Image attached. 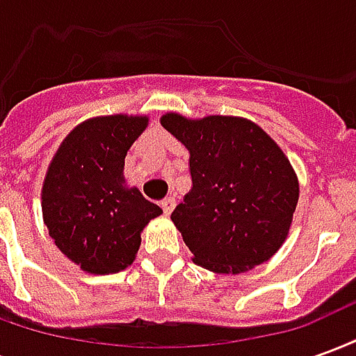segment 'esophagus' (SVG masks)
Instances as JSON below:
<instances>
[{"mask_svg":"<svg viewBox=\"0 0 356 356\" xmlns=\"http://www.w3.org/2000/svg\"><path fill=\"white\" fill-rule=\"evenodd\" d=\"M173 208H175V198H165V200H162V209L165 216H170Z\"/></svg>","mask_w":356,"mask_h":356,"instance_id":"esophagus-1","label":"esophagus"}]
</instances>
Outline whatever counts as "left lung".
<instances>
[{
	"label": "left lung",
	"mask_w": 356,
	"mask_h": 356,
	"mask_svg": "<svg viewBox=\"0 0 356 356\" xmlns=\"http://www.w3.org/2000/svg\"><path fill=\"white\" fill-rule=\"evenodd\" d=\"M162 125L191 152L193 188L171 213L193 261L223 275L268 261L290 231L299 183L280 147L246 118L170 112Z\"/></svg>",
	"instance_id": "left-lung-1"
}]
</instances>
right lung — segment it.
Segmentation results:
<instances>
[{"label":"right lung","instance_id":"1","mask_svg":"<svg viewBox=\"0 0 356 356\" xmlns=\"http://www.w3.org/2000/svg\"><path fill=\"white\" fill-rule=\"evenodd\" d=\"M147 125V116L91 118L68 133L51 160L43 221L55 246L86 273L129 267L143 229L162 213L124 179L125 154Z\"/></svg>","mask_w":356,"mask_h":356}]
</instances>
